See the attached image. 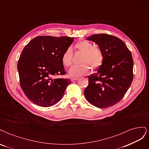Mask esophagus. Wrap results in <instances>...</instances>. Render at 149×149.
Segmentation results:
<instances>
[{"instance_id": "34e87169", "label": "esophagus", "mask_w": 149, "mask_h": 149, "mask_svg": "<svg viewBox=\"0 0 149 149\" xmlns=\"http://www.w3.org/2000/svg\"><path fill=\"white\" fill-rule=\"evenodd\" d=\"M79 78H72V81H75V80H77Z\"/></svg>"}]
</instances>
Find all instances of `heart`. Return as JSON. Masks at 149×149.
<instances>
[{
  "mask_svg": "<svg viewBox=\"0 0 149 149\" xmlns=\"http://www.w3.org/2000/svg\"><path fill=\"white\" fill-rule=\"evenodd\" d=\"M74 48L84 53L81 62L84 64L75 65L72 67L69 70V74L72 77H79L88 74L91 68L88 63L92 68L97 70L103 64L104 56L100 49L95 47L92 42L87 40H81L75 45ZM73 52L70 47L67 48L62 55L61 61L62 64L65 67H69L72 62Z\"/></svg>",
  "mask_w": 149,
  "mask_h": 149,
  "instance_id": "b5f03b06",
  "label": "heart"
}]
</instances>
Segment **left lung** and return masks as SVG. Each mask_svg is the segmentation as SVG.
<instances>
[{"label":"left lung","instance_id":"left-lung-1","mask_svg":"<svg viewBox=\"0 0 149 149\" xmlns=\"http://www.w3.org/2000/svg\"><path fill=\"white\" fill-rule=\"evenodd\" d=\"M87 40L102 50L104 60L97 73L88 76L84 95L93 106L105 108L118 103L133 80V60L130 51L119 38L107 34L93 35Z\"/></svg>","mask_w":149,"mask_h":149}]
</instances>
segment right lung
Here are the masks:
<instances>
[{"instance_id": "1", "label": "right lung", "mask_w": 149, "mask_h": 149, "mask_svg": "<svg viewBox=\"0 0 149 149\" xmlns=\"http://www.w3.org/2000/svg\"><path fill=\"white\" fill-rule=\"evenodd\" d=\"M68 36H41L24 47L17 69L21 88L31 102L42 107L58 103L71 83L68 79H56L65 74L62 54L74 41Z\"/></svg>"}]
</instances>
